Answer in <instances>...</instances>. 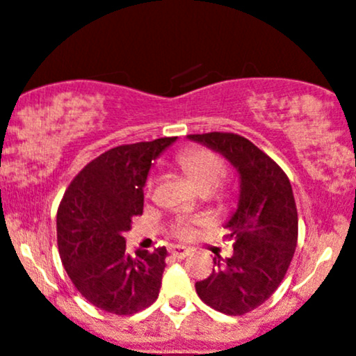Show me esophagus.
<instances>
[{"instance_id": "34e87169", "label": "esophagus", "mask_w": 356, "mask_h": 356, "mask_svg": "<svg viewBox=\"0 0 356 356\" xmlns=\"http://www.w3.org/2000/svg\"><path fill=\"white\" fill-rule=\"evenodd\" d=\"M190 253L191 250L186 248V246H181V245L171 246V254H173L175 258H186Z\"/></svg>"}]
</instances>
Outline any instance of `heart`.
Masks as SVG:
<instances>
[{"label":"heart","mask_w":356,"mask_h":356,"mask_svg":"<svg viewBox=\"0 0 356 356\" xmlns=\"http://www.w3.org/2000/svg\"><path fill=\"white\" fill-rule=\"evenodd\" d=\"M178 165L181 166L198 190H215L223 179L225 171H227L223 158L207 148L185 149L178 156ZM148 188H152V181L148 183ZM175 235L178 238H190L191 227L185 223L178 225L175 228Z\"/></svg>","instance_id":"1"}]
</instances>
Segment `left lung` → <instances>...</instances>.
Instances as JSON below:
<instances>
[{
	"mask_svg": "<svg viewBox=\"0 0 356 356\" xmlns=\"http://www.w3.org/2000/svg\"><path fill=\"white\" fill-rule=\"evenodd\" d=\"M223 154L240 177L238 207L227 221L233 257L196 282L202 302L225 315H245L265 303L285 278L298 240V213L290 179L266 153L235 133L188 135Z\"/></svg>",
	"mask_w": 356,
	"mask_h": 356,
	"instance_id": "1",
	"label": "left lung"
}]
</instances>
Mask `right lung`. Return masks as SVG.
<instances>
[{
	"instance_id": "right-lung-1",
	"label": "right lung",
	"mask_w": 356,
	"mask_h": 356,
	"mask_svg": "<svg viewBox=\"0 0 356 356\" xmlns=\"http://www.w3.org/2000/svg\"><path fill=\"white\" fill-rule=\"evenodd\" d=\"M177 136L121 145L90 161L70 183L56 215L58 250L66 273L91 305L133 315L156 302L166 248L128 253L124 233L143 213V186L153 160Z\"/></svg>"
}]
</instances>
